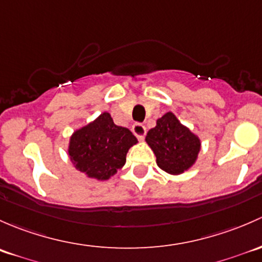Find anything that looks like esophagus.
Masks as SVG:
<instances>
[{
  "label": "esophagus",
  "instance_id": "esophagus-1",
  "mask_svg": "<svg viewBox=\"0 0 262 262\" xmlns=\"http://www.w3.org/2000/svg\"><path fill=\"white\" fill-rule=\"evenodd\" d=\"M132 132H134V135L137 139L142 140L145 137V135H146V127L144 125H141V123H135L132 126Z\"/></svg>",
  "mask_w": 262,
  "mask_h": 262
}]
</instances>
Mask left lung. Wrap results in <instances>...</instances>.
Masks as SVG:
<instances>
[{
    "mask_svg": "<svg viewBox=\"0 0 262 262\" xmlns=\"http://www.w3.org/2000/svg\"><path fill=\"white\" fill-rule=\"evenodd\" d=\"M146 142L156 156V164L164 171L179 175L195 164L201 140L172 112L158 118L156 126L146 135Z\"/></svg>",
    "mask_w": 262,
    "mask_h": 262,
    "instance_id": "left-lung-1",
    "label": "left lung"
}]
</instances>
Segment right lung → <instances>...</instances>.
I'll use <instances>...</instances> for the list:
<instances>
[{
    "instance_id": "add662e5",
    "label": "right lung",
    "mask_w": 262,
    "mask_h": 262,
    "mask_svg": "<svg viewBox=\"0 0 262 262\" xmlns=\"http://www.w3.org/2000/svg\"><path fill=\"white\" fill-rule=\"evenodd\" d=\"M137 139L126 127L115 125L103 112L94 121L73 132L68 154L75 169L88 178L108 180L126 163V155Z\"/></svg>"
}]
</instances>
